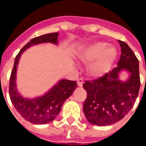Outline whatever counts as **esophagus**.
<instances>
[{
    "label": "esophagus",
    "instance_id": "34e87169",
    "mask_svg": "<svg viewBox=\"0 0 146 146\" xmlns=\"http://www.w3.org/2000/svg\"><path fill=\"white\" fill-rule=\"evenodd\" d=\"M83 83H84V82H83V79H82V78H79V79L77 80L78 86L82 87V86H83Z\"/></svg>",
    "mask_w": 146,
    "mask_h": 146
}]
</instances>
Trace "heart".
Instances as JSON below:
<instances>
[{"mask_svg":"<svg viewBox=\"0 0 146 146\" xmlns=\"http://www.w3.org/2000/svg\"><path fill=\"white\" fill-rule=\"evenodd\" d=\"M117 54V49L114 45L96 42L81 49L77 57L83 63H88L86 71L90 76L101 77L111 70Z\"/></svg>","mask_w":146,"mask_h":146,"instance_id":"heart-1","label":"heart"}]
</instances>
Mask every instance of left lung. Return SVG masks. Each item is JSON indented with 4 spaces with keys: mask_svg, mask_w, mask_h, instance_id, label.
Masks as SVG:
<instances>
[{
    "mask_svg": "<svg viewBox=\"0 0 146 146\" xmlns=\"http://www.w3.org/2000/svg\"><path fill=\"white\" fill-rule=\"evenodd\" d=\"M121 56L117 67L104 76L83 84L87 98L83 104V112L90 123L107 126L120 121L129 113L138 97L140 79L139 60L129 45L118 41ZM126 72L127 80L120 75Z\"/></svg>",
    "mask_w": 146,
    "mask_h": 146,
    "instance_id": "1",
    "label": "left lung"
}]
</instances>
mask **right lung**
<instances>
[{
  "mask_svg": "<svg viewBox=\"0 0 146 146\" xmlns=\"http://www.w3.org/2000/svg\"><path fill=\"white\" fill-rule=\"evenodd\" d=\"M58 35L59 33H55L34 38L20 50L15 58L9 85L10 100L19 114L25 120L34 124H46L54 120L64 102L77 87L76 81L60 80L45 93L34 98L24 97L17 89V67L22 54L33 45L44 43L58 45Z\"/></svg>",
  "mask_w": 146,
  "mask_h": 146,
  "instance_id": "obj_1",
  "label": "right lung"
}]
</instances>
